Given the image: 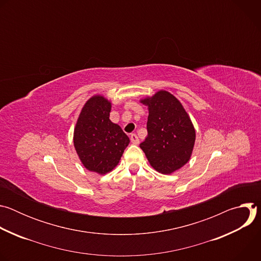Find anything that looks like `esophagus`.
<instances>
[{
    "label": "esophagus",
    "mask_w": 261,
    "mask_h": 261,
    "mask_svg": "<svg viewBox=\"0 0 261 261\" xmlns=\"http://www.w3.org/2000/svg\"><path fill=\"white\" fill-rule=\"evenodd\" d=\"M130 140H131V142H132L133 144H137V143L139 142V139H138L137 135L134 134V133H132V134L130 135Z\"/></svg>",
    "instance_id": "1"
}]
</instances>
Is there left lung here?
Instances as JSON below:
<instances>
[{
	"label": "left lung",
	"mask_w": 261,
	"mask_h": 261,
	"mask_svg": "<svg viewBox=\"0 0 261 261\" xmlns=\"http://www.w3.org/2000/svg\"><path fill=\"white\" fill-rule=\"evenodd\" d=\"M141 102L148 107V117L147 136L139 146L157 171L169 174L189 161L195 142L194 127L180 102L166 91Z\"/></svg>",
	"instance_id": "left-lung-1"
}]
</instances>
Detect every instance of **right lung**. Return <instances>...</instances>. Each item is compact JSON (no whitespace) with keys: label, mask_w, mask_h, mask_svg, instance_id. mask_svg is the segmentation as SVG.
Here are the masks:
<instances>
[{"label":"right lung","mask_w":261,"mask_h":261,"mask_svg":"<svg viewBox=\"0 0 261 261\" xmlns=\"http://www.w3.org/2000/svg\"><path fill=\"white\" fill-rule=\"evenodd\" d=\"M111 104L94 96L85 104L74 129V146L87 169L105 174L119 163L130 142L122 128L109 120Z\"/></svg>","instance_id":"1"}]
</instances>
